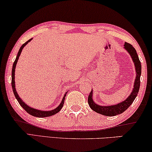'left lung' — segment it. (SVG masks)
I'll use <instances>...</instances> for the list:
<instances>
[{
	"label": "left lung",
	"mask_w": 152,
	"mask_h": 152,
	"mask_svg": "<svg viewBox=\"0 0 152 152\" xmlns=\"http://www.w3.org/2000/svg\"><path fill=\"white\" fill-rule=\"evenodd\" d=\"M124 46H125L124 48H125V50L131 55L132 60H133L134 63V65H135L136 77L135 82H134V89L131 94L129 95V96L125 101H123L118 104L112 106H100L98 105L95 102H94L92 99V91H91V92L89 93L88 96V104L89 107L94 112L98 113V114L104 115V116H114L123 113L132 104V102L135 100L136 96L138 94V91H139L141 75L140 61L139 58H138V56L135 48L131 44L126 42L125 45H124Z\"/></svg>",
	"instance_id": "8db88e82"
}]
</instances>
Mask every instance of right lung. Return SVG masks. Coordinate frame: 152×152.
Wrapping results in <instances>:
<instances>
[{
    "mask_svg": "<svg viewBox=\"0 0 152 152\" xmlns=\"http://www.w3.org/2000/svg\"><path fill=\"white\" fill-rule=\"evenodd\" d=\"M31 39H29V40H27V42H25L24 44L22 46L20 47V50H19L18 52V54H17V56L16 58V60H15L14 64H13V67H12V89H13V91H14V96L15 97H16V100H18V102H19V104H20V106L22 107L24 109V110L26 111V112L29 114L31 116H36V117H39V118H44V117H48V116H52V115H54L56 114H57L58 112H60V110H61L62 107H63V104H64V102H65V98L66 96V94L67 93V92L65 93V94L64 95L63 100H62V102L61 103L59 104V106L56 107L54 110H51V111H48V112H46V111H40V110H36V109H33L30 107H29L28 105H27L22 100L20 99V98L18 96V94L16 92V88H15V82H14V72H15V67H16V63H17V61H18V58L20 56V53L22 52V50L23 49V48L28 43V42L30 41Z\"/></svg>",
    "mask_w": 152,
    "mask_h": 152,
    "instance_id": "obj_1",
    "label": "right lung"
}]
</instances>
